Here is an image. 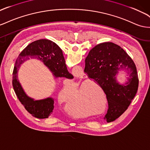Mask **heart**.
Instances as JSON below:
<instances>
[{
    "mask_svg": "<svg viewBox=\"0 0 150 150\" xmlns=\"http://www.w3.org/2000/svg\"><path fill=\"white\" fill-rule=\"evenodd\" d=\"M74 95L75 92L72 91V89L67 85H65L59 92V100L65 105H70L72 104L71 100L74 97ZM69 113L71 115H73L74 117H85L86 115L85 112L81 110L79 106H78V105L73 106V104L71 105V107H70Z\"/></svg>",
    "mask_w": 150,
    "mask_h": 150,
    "instance_id": "heart-1",
    "label": "heart"
}]
</instances>
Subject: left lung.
I'll list each match as a JSON object with an SVG mask.
<instances>
[{
	"instance_id": "1",
	"label": "left lung",
	"mask_w": 150,
	"mask_h": 150,
	"mask_svg": "<svg viewBox=\"0 0 150 150\" xmlns=\"http://www.w3.org/2000/svg\"><path fill=\"white\" fill-rule=\"evenodd\" d=\"M120 69L129 76L125 85H120L116 77ZM85 73L103 89L108 103L105 119L115 120L127 110L138 89L139 79L134 61L123 48L112 42L96 45L85 59Z\"/></svg>"
}]
</instances>
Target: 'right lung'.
I'll return each instance as SVG.
<instances>
[{
  "mask_svg": "<svg viewBox=\"0 0 150 150\" xmlns=\"http://www.w3.org/2000/svg\"><path fill=\"white\" fill-rule=\"evenodd\" d=\"M36 57L42 60L52 71L55 78H74L69 72L62 51L57 44L49 40L41 39L29 44L19 55L15 63L13 73V86L16 96L26 110L36 118H48L54 108V101L52 98L34 100L24 91L18 79V71L20 65L29 57Z\"/></svg>",
  "mask_w": 150,
  "mask_h": 150,
  "instance_id": "1",
  "label": "right lung"
}]
</instances>
